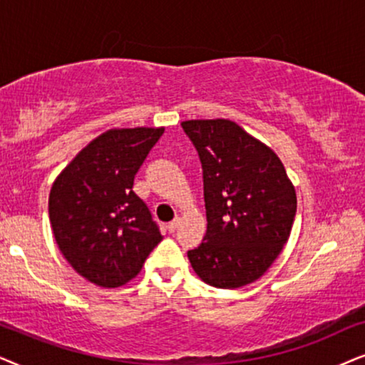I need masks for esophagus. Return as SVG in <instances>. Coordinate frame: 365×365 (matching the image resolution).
<instances>
[{
    "instance_id": "esophagus-1",
    "label": "esophagus",
    "mask_w": 365,
    "mask_h": 365,
    "mask_svg": "<svg viewBox=\"0 0 365 365\" xmlns=\"http://www.w3.org/2000/svg\"><path fill=\"white\" fill-rule=\"evenodd\" d=\"M178 225H180V217H177V218H173L172 222L168 223L167 225V228H168V232H175L178 228Z\"/></svg>"
}]
</instances>
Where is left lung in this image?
Instances as JSON below:
<instances>
[{
  "label": "left lung",
  "mask_w": 365,
  "mask_h": 365,
  "mask_svg": "<svg viewBox=\"0 0 365 365\" xmlns=\"http://www.w3.org/2000/svg\"><path fill=\"white\" fill-rule=\"evenodd\" d=\"M182 126L200 157L207 210L205 237L188 260L212 287H244L287 244L295 188L274 150L235 121L187 120Z\"/></svg>",
  "instance_id": "left-lung-1"
}]
</instances>
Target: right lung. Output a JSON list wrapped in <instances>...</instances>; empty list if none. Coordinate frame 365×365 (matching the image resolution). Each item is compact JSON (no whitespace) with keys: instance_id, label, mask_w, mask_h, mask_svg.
Returning a JSON list of instances; mask_svg holds the SVG:
<instances>
[{"instance_id":"right-lung-1","label":"right lung","mask_w":365,"mask_h":365,"mask_svg":"<svg viewBox=\"0 0 365 365\" xmlns=\"http://www.w3.org/2000/svg\"><path fill=\"white\" fill-rule=\"evenodd\" d=\"M163 132V126L111 128L53 182L48 212L58 249L91 284H126L162 242L148 207L133 192V178Z\"/></svg>"}]
</instances>
